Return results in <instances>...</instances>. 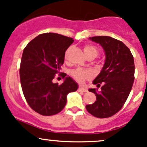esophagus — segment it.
Instances as JSON below:
<instances>
[{
	"instance_id": "34e87169",
	"label": "esophagus",
	"mask_w": 147,
	"mask_h": 147,
	"mask_svg": "<svg viewBox=\"0 0 147 147\" xmlns=\"http://www.w3.org/2000/svg\"><path fill=\"white\" fill-rule=\"evenodd\" d=\"M78 91L82 92H87V88H85V87H80L79 88H78Z\"/></svg>"
}]
</instances>
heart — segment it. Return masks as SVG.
I'll return each instance as SVG.
<instances>
[{"label": "heart", "mask_w": 147, "mask_h": 147, "mask_svg": "<svg viewBox=\"0 0 147 147\" xmlns=\"http://www.w3.org/2000/svg\"><path fill=\"white\" fill-rule=\"evenodd\" d=\"M84 53L86 57H91L94 58V57H97V54H98V50L94 46L88 45L84 46ZM71 75H72V76L74 77L75 79H76L77 80L80 82H83L84 80L87 79L90 76V73L88 71L80 69V68L73 69V70L71 71Z\"/></svg>", "instance_id": "obj_1"}]
</instances>
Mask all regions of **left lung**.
Here are the masks:
<instances>
[{
	"label": "left lung",
	"instance_id": "left-lung-1",
	"mask_svg": "<svg viewBox=\"0 0 147 147\" xmlns=\"http://www.w3.org/2000/svg\"><path fill=\"white\" fill-rule=\"evenodd\" d=\"M89 40L100 44L105 55V64L93 80L101 90L89 89L96 95V101L86 105L89 113L98 118L113 116L122 107L134 80V57L129 49L121 41L109 36H95Z\"/></svg>",
	"mask_w": 147,
	"mask_h": 147
}]
</instances>
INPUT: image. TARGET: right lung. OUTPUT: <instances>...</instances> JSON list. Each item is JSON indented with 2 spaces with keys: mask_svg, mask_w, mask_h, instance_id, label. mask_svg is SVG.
<instances>
[{
  "mask_svg": "<svg viewBox=\"0 0 147 147\" xmlns=\"http://www.w3.org/2000/svg\"><path fill=\"white\" fill-rule=\"evenodd\" d=\"M73 42V38L47 32L32 40L23 50L20 67L22 90L29 106L40 115L50 116L61 112L67 94L78 90V83L67 75L60 85L53 82L64 63L65 51Z\"/></svg>",
  "mask_w": 147,
  "mask_h": 147,
  "instance_id": "add662e5",
  "label": "right lung"
}]
</instances>
